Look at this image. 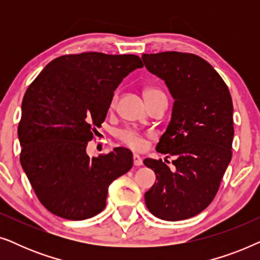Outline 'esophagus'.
I'll return each instance as SVG.
<instances>
[{
	"label": "esophagus",
	"mask_w": 260,
	"mask_h": 260,
	"mask_svg": "<svg viewBox=\"0 0 260 260\" xmlns=\"http://www.w3.org/2000/svg\"><path fill=\"white\" fill-rule=\"evenodd\" d=\"M133 158H134V165L136 166V167H140V166L143 165V159L141 158V156H140V155H137V154H134Z\"/></svg>",
	"instance_id": "esophagus-1"
}]
</instances>
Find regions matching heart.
<instances>
[{
	"label": "heart",
	"instance_id": "heart-1",
	"mask_svg": "<svg viewBox=\"0 0 260 260\" xmlns=\"http://www.w3.org/2000/svg\"><path fill=\"white\" fill-rule=\"evenodd\" d=\"M161 95H165V94H163V92L161 90H158L157 87L151 86V87H147L144 90V97L147 99V102L157 97H161ZM117 102H118V93L115 92L111 98V102H110V108L111 109L115 108L117 105ZM118 137L124 144H126L127 147L134 149V150H143L145 148V140L143 135L138 133L137 130H134V129L120 130L118 134Z\"/></svg>",
	"mask_w": 260,
	"mask_h": 260
}]
</instances>
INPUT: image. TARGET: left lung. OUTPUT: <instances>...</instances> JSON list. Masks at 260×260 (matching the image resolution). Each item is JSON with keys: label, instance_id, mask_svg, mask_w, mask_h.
<instances>
[{"label": "left lung", "instance_id": "8db88e82", "mask_svg": "<svg viewBox=\"0 0 260 260\" xmlns=\"http://www.w3.org/2000/svg\"><path fill=\"white\" fill-rule=\"evenodd\" d=\"M142 59L175 99L172 119L156 147L167 157L174 156L175 170L162 159H144L157 180L144 195L145 205L167 221L191 218L213 201L232 158V98L220 74L199 55L172 51Z\"/></svg>", "mask_w": 260, "mask_h": 260}]
</instances>
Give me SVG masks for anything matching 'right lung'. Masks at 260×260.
I'll list each match as a JSON object with an SVG mask.
<instances>
[{
    "label": "right lung",
    "mask_w": 260,
    "mask_h": 260,
    "mask_svg": "<svg viewBox=\"0 0 260 260\" xmlns=\"http://www.w3.org/2000/svg\"><path fill=\"white\" fill-rule=\"evenodd\" d=\"M141 67L134 54H66L52 60L27 88L17 129L20 162L39 201L54 215H97L110 183L133 168L129 149L90 157L86 148L117 86Z\"/></svg>",
    "instance_id": "1"
}]
</instances>
